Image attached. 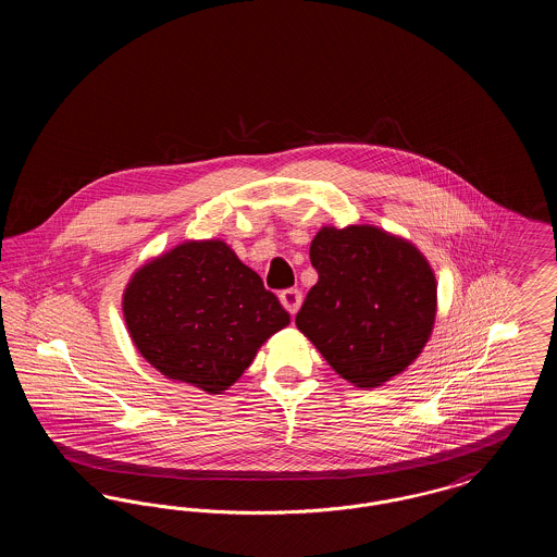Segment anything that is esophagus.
Instances as JSON below:
<instances>
[{"mask_svg":"<svg viewBox=\"0 0 557 557\" xmlns=\"http://www.w3.org/2000/svg\"><path fill=\"white\" fill-rule=\"evenodd\" d=\"M280 300L284 305V309L294 315L298 309H300V302H302V292L298 288H288V290L280 292Z\"/></svg>","mask_w":557,"mask_h":557,"instance_id":"34e87169","label":"esophagus"}]
</instances>
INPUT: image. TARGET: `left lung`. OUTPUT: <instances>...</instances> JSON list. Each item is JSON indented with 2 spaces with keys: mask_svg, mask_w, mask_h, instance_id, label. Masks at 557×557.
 I'll return each mask as SVG.
<instances>
[{
  "mask_svg": "<svg viewBox=\"0 0 557 557\" xmlns=\"http://www.w3.org/2000/svg\"><path fill=\"white\" fill-rule=\"evenodd\" d=\"M309 255L319 280L296 327L332 370L357 388L407 370L436 318V277L424 255L373 225L321 227Z\"/></svg>",
  "mask_w": 557,
  "mask_h": 557,
  "instance_id": "1",
  "label": "left lung"
}]
</instances>
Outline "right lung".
Returning a JSON list of instances; mask_svg holds the SVG:
<instances>
[{"mask_svg":"<svg viewBox=\"0 0 557 557\" xmlns=\"http://www.w3.org/2000/svg\"><path fill=\"white\" fill-rule=\"evenodd\" d=\"M139 355L169 380L227 391L288 311L221 239L184 242L139 267L123 294Z\"/></svg>","mask_w":557,"mask_h":557,"instance_id":"right-lung-1","label":"right lung"}]
</instances>
